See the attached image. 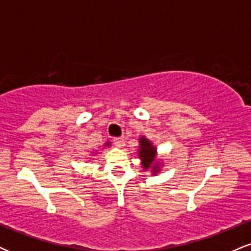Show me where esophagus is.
I'll return each instance as SVG.
<instances>
[{
    "instance_id": "1",
    "label": "esophagus",
    "mask_w": 251,
    "mask_h": 251,
    "mask_svg": "<svg viewBox=\"0 0 251 251\" xmlns=\"http://www.w3.org/2000/svg\"><path fill=\"white\" fill-rule=\"evenodd\" d=\"M113 144L117 146V148H124V145H125L123 138H114Z\"/></svg>"
}]
</instances>
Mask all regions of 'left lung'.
I'll return each mask as SVG.
<instances>
[{"mask_svg": "<svg viewBox=\"0 0 251 251\" xmlns=\"http://www.w3.org/2000/svg\"><path fill=\"white\" fill-rule=\"evenodd\" d=\"M138 157L142 159V165L144 170H151L153 175L160 171V163L157 160V150L152 143L145 137L139 138V151Z\"/></svg>", "mask_w": 251, "mask_h": 251, "instance_id": "8db88e82", "label": "left lung"}]
</instances>
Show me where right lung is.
Here are the masks:
<instances>
[{
    "instance_id": "right-lung-1",
    "label": "right lung",
    "mask_w": 251,
    "mask_h": 251,
    "mask_svg": "<svg viewBox=\"0 0 251 251\" xmlns=\"http://www.w3.org/2000/svg\"><path fill=\"white\" fill-rule=\"evenodd\" d=\"M109 145H111V143H109V142H107V143L105 144V146H109Z\"/></svg>"
}]
</instances>
